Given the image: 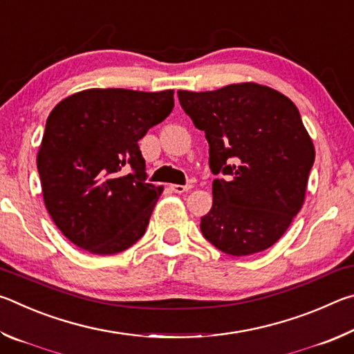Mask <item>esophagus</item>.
Returning <instances> with one entry per match:
<instances>
[{"mask_svg": "<svg viewBox=\"0 0 354 354\" xmlns=\"http://www.w3.org/2000/svg\"><path fill=\"white\" fill-rule=\"evenodd\" d=\"M170 189L175 192V194H184V192H189L192 189V184H185V185H179V184H171Z\"/></svg>", "mask_w": 354, "mask_h": 354, "instance_id": "1", "label": "esophagus"}]
</instances>
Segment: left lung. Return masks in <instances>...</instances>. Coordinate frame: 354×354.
<instances>
[{
	"label": "left lung",
	"mask_w": 354,
	"mask_h": 354,
	"mask_svg": "<svg viewBox=\"0 0 354 354\" xmlns=\"http://www.w3.org/2000/svg\"><path fill=\"white\" fill-rule=\"evenodd\" d=\"M205 131L214 203L201 232L215 248L248 256L270 248L303 206L315 149L297 106L254 82L212 92L178 91Z\"/></svg>",
	"instance_id": "obj_1"
}]
</instances>
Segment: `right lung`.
<instances>
[{
    "instance_id": "1",
    "label": "right lung",
    "mask_w": 354,
    "mask_h": 354,
    "mask_svg": "<svg viewBox=\"0 0 354 354\" xmlns=\"http://www.w3.org/2000/svg\"><path fill=\"white\" fill-rule=\"evenodd\" d=\"M173 106V91L88 88L51 111L37 170L48 214L76 247L115 254L145 234L164 187L147 183L139 140Z\"/></svg>"
}]
</instances>
